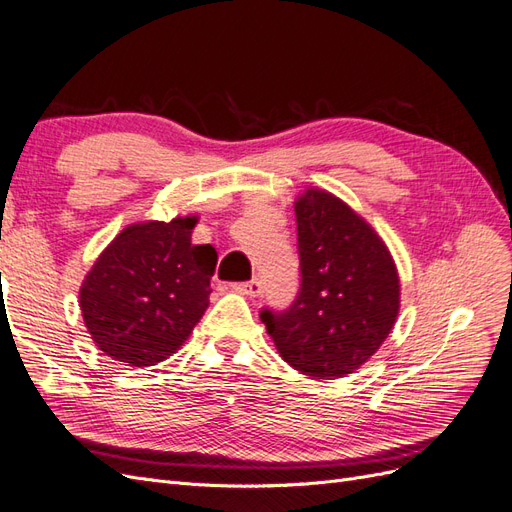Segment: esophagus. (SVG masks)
<instances>
[{
	"label": "esophagus",
	"mask_w": 512,
	"mask_h": 512,
	"mask_svg": "<svg viewBox=\"0 0 512 512\" xmlns=\"http://www.w3.org/2000/svg\"><path fill=\"white\" fill-rule=\"evenodd\" d=\"M235 290H239L241 294H247V297H260V294H262V282L258 280V277H254V280H250V282L235 284Z\"/></svg>",
	"instance_id": "34e87169"
}]
</instances>
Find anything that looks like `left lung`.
<instances>
[{
  "instance_id": "1",
  "label": "left lung",
  "mask_w": 512,
  "mask_h": 512,
  "mask_svg": "<svg viewBox=\"0 0 512 512\" xmlns=\"http://www.w3.org/2000/svg\"><path fill=\"white\" fill-rule=\"evenodd\" d=\"M301 288L284 312L262 309L277 352L305 376L352 374L399 314V275L389 247L344 200L307 190L294 203Z\"/></svg>"
}]
</instances>
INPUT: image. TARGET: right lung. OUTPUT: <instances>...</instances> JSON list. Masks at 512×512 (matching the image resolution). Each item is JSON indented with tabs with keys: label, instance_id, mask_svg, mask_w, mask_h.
Returning a JSON list of instances; mask_svg holds the SVG:
<instances>
[{
	"label": "right lung",
	"instance_id": "right-lung-1",
	"mask_svg": "<svg viewBox=\"0 0 512 512\" xmlns=\"http://www.w3.org/2000/svg\"><path fill=\"white\" fill-rule=\"evenodd\" d=\"M196 215L123 228L81 286V312L96 346L132 367L175 354L209 307L218 252L194 245Z\"/></svg>",
	"mask_w": 512,
	"mask_h": 512
}]
</instances>
